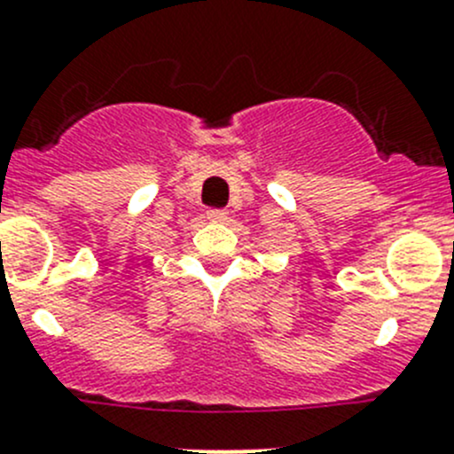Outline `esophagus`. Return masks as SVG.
<instances>
[{
  "mask_svg": "<svg viewBox=\"0 0 454 454\" xmlns=\"http://www.w3.org/2000/svg\"><path fill=\"white\" fill-rule=\"evenodd\" d=\"M206 217L210 219V222H215V223H222V222H226V219H228V213H226V210H222V207H210V210L206 213Z\"/></svg>",
  "mask_w": 454,
  "mask_h": 454,
  "instance_id": "34e87169",
  "label": "esophagus"
}]
</instances>
